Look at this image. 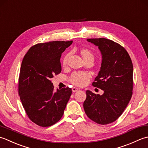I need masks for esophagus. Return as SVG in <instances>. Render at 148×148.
<instances>
[{"instance_id": "esophagus-1", "label": "esophagus", "mask_w": 148, "mask_h": 148, "mask_svg": "<svg viewBox=\"0 0 148 148\" xmlns=\"http://www.w3.org/2000/svg\"><path fill=\"white\" fill-rule=\"evenodd\" d=\"M79 90L80 89H78V88H77V87H73V88H72V91H73V92L78 91H79Z\"/></svg>"}]
</instances>
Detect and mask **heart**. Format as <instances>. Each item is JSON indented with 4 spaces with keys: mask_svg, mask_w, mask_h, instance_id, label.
Masks as SVG:
<instances>
[{
    "mask_svg": "<svg viewBox=\"0 0 148 148\" xmlns=\"http://www.w3.org/2000/svg\"><path fill=\"white\" fill-rule=\"evenodd\" d=\"M80 54L82 57L84 61H87L89 60L93 61L94 60V54L92 52L86 48H83L80 50ZM70 54L67 53L63 57L62 60V64L64 66L68 64L69 59H70ZM91 75L87 73H83V72H75L71 75L70 77V82L75 86H84L88 82Z\"/></svg>",
    "mask_w": 148,
    "mask_h": 148,
    "instance_id": "1",
    "label": "heart"
}]
</instances>
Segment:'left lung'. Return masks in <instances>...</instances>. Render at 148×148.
<instances>
[{
  "label": "left lung",
  "instance_id": "1",
  "mask_svg": "<svg viewBox=\"0 0 148 148\" xmlns=\"http://www.w3.org/2000/svg\"><path fill=\"white\" fill-rule=\"evenodd\" d=\"M98 47L102 60L92 86L104 91L102 95L87 90L83 106L87 117L100 125L115 121L124 112L132 96L133 64L124 47L106 38L87 39Z\"/></svg>",
  "mask_w": 148,
  "mask_h": 148
}]
</instances>
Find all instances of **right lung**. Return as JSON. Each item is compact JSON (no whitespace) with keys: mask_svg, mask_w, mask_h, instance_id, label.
Listing matches in <instances>:
<instances>
[{"mask_svg":"<svg viewBox=\"0 0 148 148\" xmlns=\"http://www.w3.org/2000/svg\"><path fill=\"white\" fill-rule=\"evenodd\" d=\"M72 43L55 41L35 45L23 59L18 94L29 118L42 127L61 119L72 93L68 87L55 91L50 80L61 72V54Z\"/></svg>","mask_w":148,"mask_h":148,"instance_id":"obj_1","label":"right lung"}]
</instances>
